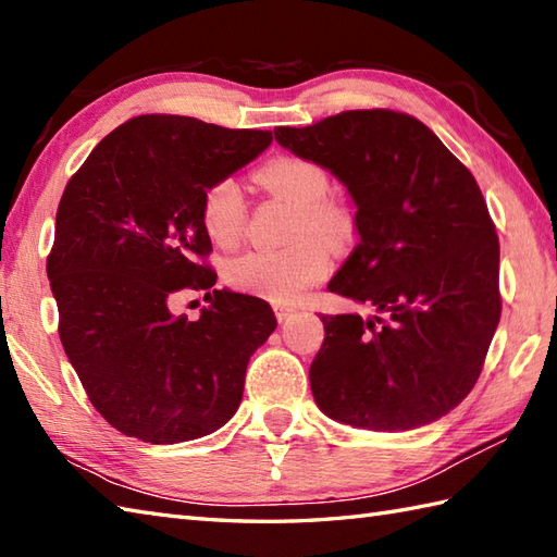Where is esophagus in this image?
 I'll list each match as a JSON object with an SVG mask.
<instances>
[{
  "mask_svg": "<svg viewBox=\"0 0 557 557\" xmlns=\"http://www.w3.org/2000/svg\"><path fill=\"white\" fill-rule=\"evenodd\" d=\"M289 315H294V308H289V306H275V318L280 320V322H284V320H287Z\"/></svg>",
  "mask_w": 557,
  "mask_h": 557,
  "instance_id": "34e87169",
  "label": "esophagus"
}]
</instances>
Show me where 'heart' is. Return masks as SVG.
Wrapping results in <instances>:
<instances>
[{
	"label": "heart",
	"mask_w": 557,
	"mask_h": 557,
	"mask_svg": "<svg viewBox=\"0 0 557 557\" xmlns=\"http://www.w3.org/2000/svg\"><path fill=\"white\" fill-rule=\"evenodd\" d=\"M258 183L287 199L299 218L296 244L282 251L253 249L225 265L232 287L275 304L301 299L330 273V247H342L354 235V218L342 203L330 201V177L320 163L301 157H277L258 171ZM201 223L218 247H232L247 223V199L235 177H220L203 191Z\"/></svg>",
	"instance_id": "obj_1"
}]
</instances>
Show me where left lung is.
Returning a JSON list of instances; mask_svg holds the SVG:
<instances>
[{
  "instance_id": "8db88e82",
  "label": "left lung",
  "mask_w": 557,
  "mask_h": 557,
  "mask_svg": "<svg viewBox=\"0 0 557 557\" xmlns=\"http://www.w3.org/2000/svg\"><path fill=\"white\" fill-rule=\"evenodd\" d=\"M277 145L330 171L358 244L327 284L377 315H322L310 389L327 418L406 432L454 410L500 320L498 237L472 173L430 127L386 109L277 127Z\"/></svg>"
}]
</instances>
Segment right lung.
<instances>
[{"instance_id":"obj_1","label":"right lung","mask_w":557,"mask_h":557,"mask_svg":"<svg viewBox=\"0 0 557 557\" xmlns=\"http://www.w3.org/2000/svg\"><path fill=\"white\" fill-rule=\"evenodd\" d=\"M273 133L187 115H137L103 137L63 189L47 275L59 337L92 406L147 444L191 442L235 416L273 308L230 289L199 321L175 319L180 288L211 289L203 191L253 161Z\"/></svg>"}]
</instances>
